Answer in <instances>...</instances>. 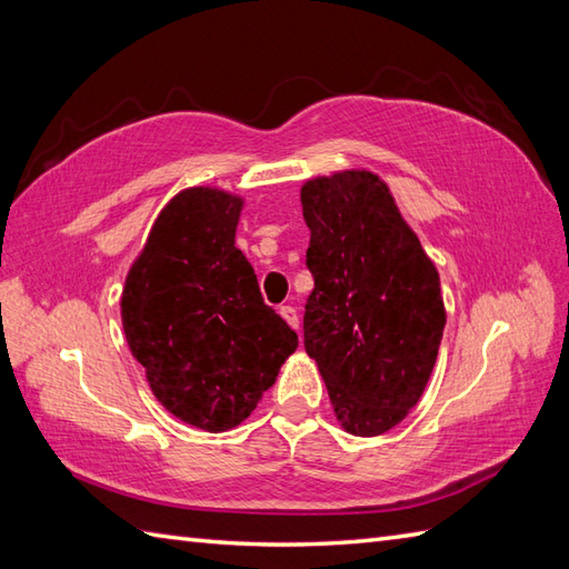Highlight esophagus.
Returning a JSON list of instances; mask_svg holds the SVG:
<instances>
[{
	"mask_svg": "<svg viewBox=\"0 0 569 569\" xmlns=\"http://www.w3.org/2000/svg\"><path fill=\"white\" fill-rule=\"evenodd\" d=\"M281 317H283V320L290 325V327H293V329H300V320H298V310L293 308V306H281Z\"/></svg>",
	"mask_w": 569,
	"mask_h": 569,
	"instance_id": "34e87169",
	"label": "esophagus"
}]
</instances>
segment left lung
Wrapping results in <instances>:
<instances>
[{"mask_svg":"<svg viewBox=\"0 0 569 569\" xmlns=\"http://www.w3.org/2000/svg\"><path fill=\"white\" fill-rule=\"evenodd\" d=\"M315 288L302 329L341 429L380 436L409 415L431 378L446 308L439 271L368 169L300 189Z\"/></svg>","mask_w":569,"mask_h":569,"instance_id":"8db88e82","label":"left lung"}]
</instances>
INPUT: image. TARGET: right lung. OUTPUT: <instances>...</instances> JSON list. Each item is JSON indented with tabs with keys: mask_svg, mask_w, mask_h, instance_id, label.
I'll use <instances>...</instances> for the list:
<instances>
[{
	"mask_svg": "<svg viewBox=\"0 0 569 569\" xmlns=\"http://www.w3.org/2000/svg\"><path fill=\"white\" fill-rule=\"evenodd\" d=\"M244 198L216 187L179 191L160 210L126 276L128 347L167 412L210 433L254 412L298 335L263 302L234 247Z\"/></svg>",
	"mask_w": 569,
	"mask_h": 569,
	"instance_id": "add662e5",
	"label": "right lung"
}]
</instances>
